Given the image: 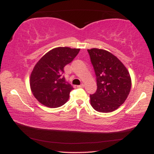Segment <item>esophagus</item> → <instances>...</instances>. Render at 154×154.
<instances>
[{
	"label": "esophagus",
	"instance_id": "esophagus-1",
	"mask_svg": "<svg viewBox=\"0 0 154 154\" xmlns=\"http://www.w3.org/2000/svg\"><path fill=\"white\" fill-rule=\"evenodd\" d=\"M84 86V84H80V85L77 86V87H79V88H83Z\"/></svg>",
	"mask_w": 154,
	"mask_h": 154
}]
</instances>
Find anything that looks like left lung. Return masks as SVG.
<instances>
[{
    "label": "left lung",
    "instance_id": "obj_1",
    "mask_svg": "<svg viewBox=\"0 0 154 154\" xmlns=\"http://www.w3.org/2000/svg\"><path fill=\"white\" fill-rule=\"evenodd\" d=\"M96 76L97 90L90 95L91 105L96 111L111 112L124 103L131 88L128 71L115 56L96 48L88 49Z\"/></svg>",
    "mask_w": 154,
    "mask_h": 154
}]
</instances>
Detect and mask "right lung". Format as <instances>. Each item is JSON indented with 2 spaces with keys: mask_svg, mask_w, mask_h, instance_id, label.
Instances as JSON below:
<instances>
[{
  "mask_svg": "<svg viewBox=\"0 0 154 154\" xmlns=\"http://www.w3.org/2000/svg\"><path fill=\"white\" fill-rule=\"evenodd\" d=\"M79 51L80 49L57 47L38 60L31 72L30 86L35 98L41 104L56 108L68 101L73 87L65 79L63 68Z\"/></svg>",
  "mask_w": 154,
  "mask_h": 154,
  "instance_id": "1",
  "label": "right lung"
}]
</instances>
